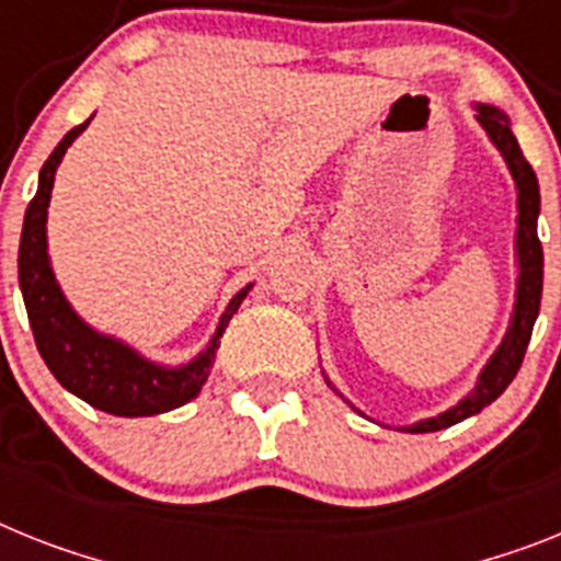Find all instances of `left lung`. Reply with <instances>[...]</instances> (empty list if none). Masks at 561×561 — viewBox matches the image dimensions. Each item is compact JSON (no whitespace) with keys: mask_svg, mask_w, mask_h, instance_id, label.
Segmentation results:
<instances>
[{"mask_svg":"<svg viewBox=\"0 0 561 561\" xmlns=\"http://www.w3.org/2000/svg\"><path fill=\"white\" fill-rule=\"evenodd\" d=\"M482 122V128L488 130V136L493 139L502 157H505L507 168H511L513 179H516V256H519V282H516V305H513V319L511 328H507L505 339L499 351L493 353V359L488 362V368L479 376L477 390L470 393L468 399L450 408V411L439 413L436 419H425L419 425H411V433H431L442 431V427H450L462 419L473 416L482 408H488L491 402H496L502 393H505L507 385L513 382L516 370L522 368V359H525V351H528L530 333H534V322L539 317V302H542V242L536 237V216H539V182H536L534 168L528 164V159L522 157V148L513 136L511 125H507V116L502 111L491 105L477 107ZM331 385V382H328Z\"/></svg>","mask_w":561,"mask_h":561,"instance_id":"left-lung-1","label":"left lung"}]
</instances>
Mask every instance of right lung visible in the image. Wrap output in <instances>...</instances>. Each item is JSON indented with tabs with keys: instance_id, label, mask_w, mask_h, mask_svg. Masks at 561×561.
<instances>
[{
	"instance_id": "1",
	"label": "right lung",
	"mask_w": 561,
	"mask_h": 561,
	"mask_svg": "<svg viewBox=\"0 0 561 561\" xmlns=\"http://www.w3.org/2000/svg\"><path fill=\"white\" fill-rule=\"evenodd\" d=\"M84 128H88V122L68 130L62 142L56 145V150L48 157V162L42 164L39 191L27 205L22 242H19V288L25 296L36 347H39L42 359L62 388L77 393L79 399H84L99 411L113 413V416H153V413L173 411L199 393L205 379H208L210 365H214L216 347H219L216 342L248 296L251 285L230 299L208 351L196 356L185 368L168 370L150 365L116 339L99 336L96 331H91L70 310L68 299L56 285L48 262V239H45L56 164L62 162L68 145Z\"/></svg>"
}]
</instances>
